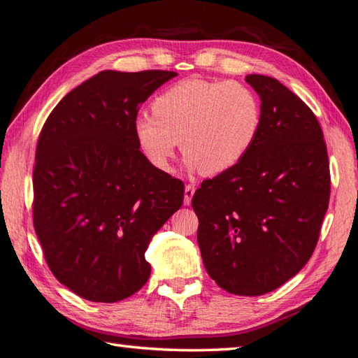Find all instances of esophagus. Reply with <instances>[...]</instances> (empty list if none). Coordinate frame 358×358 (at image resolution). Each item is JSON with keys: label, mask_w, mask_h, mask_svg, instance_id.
Returning a JSON list of instances; mask_svg holds the SVG:
<instances>
[{"label": "esophagus", "mask_w": 358, "mask_h": 358, "mask_svg": "<svg viewBox=\"0 0 358 358\" xmlns=\"http://www.w3.org/2000/svg\"><path fill=\"white\" fill-rule=\"evenodd\" d=\"M193 195H195V185L187 184L185 190H184V204H185V206H190Z\"/></svg>", "instance_id": "obj_1"}]
</instances>
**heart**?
<instances>
[{
	"label": "heart",
	"instance_id": "heart-1",
	"mask_svg": "<svg viewBox=\"0 0 358 358\" xmlns=\"http://www.w3.org/2000/svg\"><path fill=\"white\" fill-rule=\"evenodd\" d=\"M133 128L143 154L160 171L171 169L180 143L190 171L220 174L236 166L259 138L262 106L244 82L184 79L158 95L154 113L139 114Z\"/></svg>",
	"mask_w": 358,
	"mask_h": 358
}]
</instances>
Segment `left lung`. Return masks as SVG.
<instances>
[{"mask_svg": "<svg viewBox=\"0 0 358 358\" xmlns=\"http://www.w3.org/2000/svg\"><path fill=\"white\" fill-rule=\"evenodd\" d=\"M259 93V138L236 166L192 200L204 268L228 294L259 296L311 259L330 200V165L313 110L278 79L245 76Z\"/></svg>", "mask_w": 358, "mask_h": 358, "instance_id": "1", "label": "left lung"}]
</instances>
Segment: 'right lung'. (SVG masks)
Listing matches in <instances>:
<instances>
[{
  "mask_svg": "<svg viewBox=\"0 0 358 358\" xmlns=\"http://www.w3.org/2000/svg\"><path fill=\"white\" fill-rule=\"evenodd\" d=\"M173 71H101L64 96L41 130L33 222L54 276L89 301L115 303L150 276L145 250L184 203L182 180L139 150L138 109Z\"/></svg>",
  "mask_w": 358,
  "mask_h": 358,
  "instance_id": "obj_1",
  "label": "right lung"
}]
</instances>
